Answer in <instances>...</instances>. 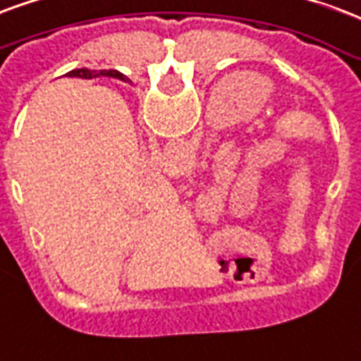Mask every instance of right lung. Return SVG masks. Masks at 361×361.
<instances>
[{
    "instance_id": "1",
    "label": "right lung",
    "mask_w": 361,
    "mask_h": 361,
    "mask_svg": "<svg viewBox=\"0 0 361 361\" xmlns=\"http://www.w3.org/2000/svg\"><path fill=\"white\" fill-rule=\"evenodd\" d=\"M66 74H68L71 78L92 80V78H99V76H105V78H118L126 82V76L118 71H90V68H76V71L66 72Z\"/></svg>"
}]
</instances>
